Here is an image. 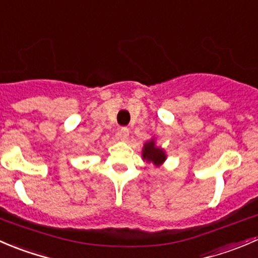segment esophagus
I'll use <instances>...</instances> for the list:
<instances>
[{"mask_svg": "<svg viewBox=\"0 0 258 258\" xmlns=\"http://www.w3.org/2000/svg\"><path fill=\"white\" fill-rule=\"evenodd\" d=\"M116 135H118V138L120 140H126L129 137V129L125 128V126H123V128H120L118 130V134Z\"/></svg>", "mask_w": 258, "mask_h": 258, "instance_id": "obj_1", "label": "esophagus"}]
</instances>
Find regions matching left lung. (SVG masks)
<instances>
[{
    "mask_svg": "<svg viewBox=\"0 0 258 258\" xmlns=\"http://www.w3.org/2000/svg\"><path fill=\"white\" fill-rule=\"evenodd\" d=\"M143 159H145L147 162L153 163L154 165L162 164L165 160V154L160 148L155 147V143L149 142L144 145L143 148Z\"/></svg>",
    "mask_w": 258,
    "mask_h": 258,
    "instance_id": "left-lung-1",
    "label": "left lung"
}]
</instances>
